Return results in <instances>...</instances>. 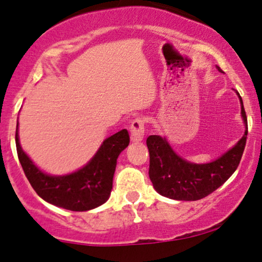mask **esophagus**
<instances>
[{
	"instance_id": "34e87169",
	"label": "esophagus",
	"mask_w": 262,
	"mask_h": 262,
	"mask_svg": "<svg viewBox=\"0 0 262 262\" xmlns=\"http://www.w3.org/2000/svg\"><path fill=\"white\" fill-rule=\"evenodd\" d=\"M130 140L134 142L141 141L144 139L145 133V120L142 117H138L132 122L130 125Z\"/></svg>"
}]
</instances>
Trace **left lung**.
I'll return each instance as SVG.
<instances>
[{
  "label": "left lung",
  "instance_id": "8db88e82",
  "mask_svg": "<svg viewBox=\"0 0 262 262\" xmlns=\"http://www.w3.org/2000/svg\"><path fill=\"white\" fill-rule=\"evenodd\" d=\"M217 70H223L216 66ZM242 117L246 133L234 146L210 163L194 164L178 156L160 135H150L146 145L150 152L148 177L155 190L162 196L177 201H198L220 187L239 164L248 135L247 115L239 93Z\"/></svg>",
  "mask_w": 262,
  "mask_h": 262
}]
</instances>
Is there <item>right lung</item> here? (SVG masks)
I'll return each instance as SVG.
<instances>
[{
    "label": "right lung",
    "mask_w": 262,
    "mask_h": 262,
    "mask_svg": "<svg viewBox=\"0 0 262 262\" xmlns=\"http://www.w3.org/2000/svg\"><path fill=\"white\" fill-rule=\"evenodd\" d=\"M18 158L29 183L42 200L72 211H85L104 204L110 197L117 158L129 145L127 129L105 139L94 157L75 173L53 177L34 164L19 144L15 132Z\"/></svg>",
    "instance_id": "1"
}]
</instances>
